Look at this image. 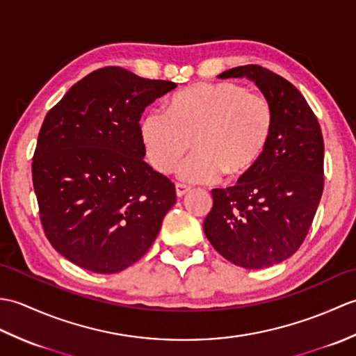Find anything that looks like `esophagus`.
<instances>
[{
    "label": "esophagus",
    "mask_w": 356,
    "mask_h": 356,
    "mask_svg": "<svg viewBox=\"0 0 356 356\" xmlns=\"http://www.w3.org/2000/svg\"><path fill=\"white\" fill-rule=\"evenodd\" d=\"M191 188L188 186V185H184V184H176V194H177V197H184V195L190 191Z\"/></svg>",
    "instance_id": "obj_1"
}]
</instances>
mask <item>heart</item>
<instances>
[{
	"label": "heart",
	"mask_w": 356,
	"mask_h": 356,
	"mask_svg": "<svg viewBox=\"0 0 356 356\" xmlns=\"http://www.w3.org/2000/svg\"><path fill=\"white\" fill-rule=\"evenodd\" d=\"M274 110L261 93L236 82H200L172 97L170 111L154 108L140 122V138L149 165L170 172L188 149L194 153L179 165V177L190 184L216 182L251 171L266 149Z\"/></svg>",
	"instance_id": "heart-1"
}]
</instances>
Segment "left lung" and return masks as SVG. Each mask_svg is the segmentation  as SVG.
Listing matches in <instances>:
<instances>
[{
  "instance_id": "obj_1",
  "label": "left lung",
  "mask_w": 356,
  "mask_h": 356,
  "mask_svg": "<svg viewBox=\"0 0 356 356\" xmlns=\"http://www.w3.org/2000/svg\"><path fill=\"white\" fill-rule=\"evenodd\" d=\"M254 81L274 110L266 149L237 185L214 188L203 231L226 260L246 269L274 266L298 251L324 188L318 119L289 81L261 65L234 67L220 78Z\"/></svg>"
}]
</instances>
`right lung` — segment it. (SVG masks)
Here are the masks:
<instances>
[{
  "instance_id": "add662e5",
  "label": "right lung",
  "mask_w": 356,
  "mask_h": 356,
  "mask_svg": "<svg viewBox=\"0 0 356 356\" xmlns=\"http://www.w3.org/2000/svg\"><path fill=\"white\" fill-rule=\"evenodd\" d=\"M120 67L78 81L38 134L32 180L45 237L96 274L131 266L153 245L176 188L143 161L140 116L176 88Z\"/></svg>"
}]
</instances>
